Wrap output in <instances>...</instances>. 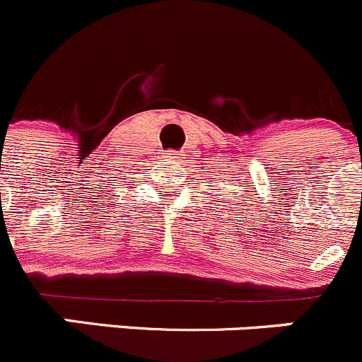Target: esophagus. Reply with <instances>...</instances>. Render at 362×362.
Wrapping results in <instances>:
<instances>
[{"label":"esophagus","mask_w":362,"mask_h":362,"mask_svg":"<svg viewBox=\"0 0 362 362\" xmlns=\"http://www.w3.org/2000/svg\"><path fill=\"white\" fill-rule=\"evenodd\" d=\"M179 158H181V156H179L177 151H165V153H163L165 163H175Z\"/></svg>","instance_id":"1"}]
</instances>
